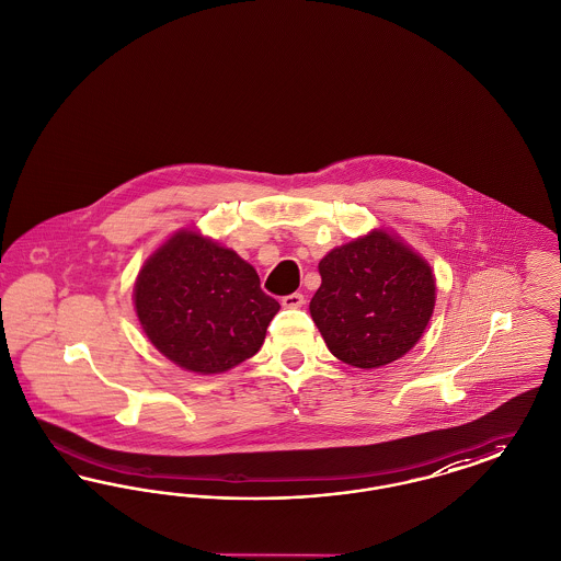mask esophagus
Here are the masks:
<instances>
[{
	"label": "esophagus",
	"instance_id": "obj_1",
	"mask_svg": "<svg viewBox=\"0 0 561 561\" xmlns=\"http://www.w3.org/2000/svg\"><path fill=\"white\" fill-rule=\"evenodd\" d=\"M280 304H283V308H289V310H297V308H301V306L306 304V297H304L301 293H291V295H285Z\"/></svg>",
	"mask_w": 561,
	"mask_h": 561
}]
</instances>
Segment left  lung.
<instances>
[{
	"label": "left lung",
	"instance_id": "8db88e82",
	"mask_svg": "<svg viewBox=\"0 0 561 561\" xmlns=\"http://www.w3.org/2000/svg\"><path fill=\"white\" fill-rule=\"evenodd\" d=\"M310 314L335 358L379 368L421 340L436 306L432 266L386 230L329 251Z\"/></svg>",
	"mask_w": 561,
	"mask_h": 561
}]
</instances>
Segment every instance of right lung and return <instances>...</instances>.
Instances as JSON below:
<instances>
[{
    "instance_id": "right-lung-1",
    "label": "right lung",
    "mask_w": 561,
    "mask_h": 561,
    "mask_svg": "<svg viewBox=\"0 0 561 561\" xmlns=\"http://www.w3.org/2000/svg\"><path fill=\"white\" fill-rule=\"evenodd\" d=\"M136 314L150 343L173 365L198 375L241 365L266 340L278 301L232 249L180 230L140 270Z\"/></svg>"
}]
</instances>
